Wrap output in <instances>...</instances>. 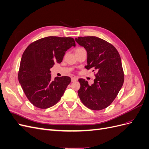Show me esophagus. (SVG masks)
I'll list each match as a JSON object with an SVG mask.
<instances>
[{
	"label": "esophagus",
	"mask_w": 149,
	"mask_h": 149,
	"mask_svg": "<svg viewBox=\"0 0 149 149\" xmlns=\"http://www.w3.org/2000/svg\"><path fill=\"white\" fill-rule=\"evenodd\" d=\"M78 80V78L76 77H72L71 78V81L72 82H74V81H76Z\"/></svg>",
	"instance_id": "1"
}]
</instances>
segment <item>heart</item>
<instances>
[{
  "label": "heart",
  "mask_w": 149,
  "mask_h": 149,
  "mask_svg": "<svg viewBox=\"0 0 149 149\" xmlns=\"http://www.w3.org/2000/svg\"><path fill=\"white\" fill-rule=\"evenodd\" d=\"M84 48H78L77 49H76V52H77V51H79V50H81V49H83Z\"/></svg>",
  "instance_id": "heart-1"
}]
</instances>
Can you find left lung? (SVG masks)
<instances>
[{
	"label": "left lung",
	"mask_w": 149,
	"mask_h": 149,
	"mask_svg": "<svg viewBox=\"0 0 149 149\" xmlns=\"http://www.w3.org/2000/svg\"><path fill=\"white\" fill-rule=\"evenodd\" d=\"M87 52V70H96L94 83L79 79L81 87L78 96L89 109L100 111L113 102L123 86L124 74L120 56L112 44L96 37H80L75 38Z\"/></svg>",
	"instance_id": "8db88e82"
}]
</instances>
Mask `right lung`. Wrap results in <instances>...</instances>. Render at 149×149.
<instances>
[{
  "mask_svg": "<svg viewBox=\"0 0 149 149\" xmlns=\"http://www.w3.org/2000/svg\"><path fill=\"white\" fill-rule=\"evenodd\" d=\"M75 46L73 38L51 36L31 43L25 49L18 78L26 97L33 106L47 109L60 100L71 78L64 76L52 80L50 68L55 63H60L65 52Z\"/></svg>",
  "mask_w": 149,
  "mask_h": 149,
  "instance_id": "1",
  "label": "right lung"
}]
</instances>
